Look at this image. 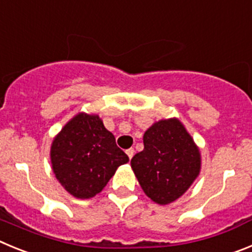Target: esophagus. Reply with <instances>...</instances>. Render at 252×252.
Returning <instances> with one entry per match:
<instances>
[{
    "instance_id": "obj_1",
    "label": "esophagus",
    "mask_w": 252,
    "mask_h": 252,
    "mask_svg": "<svg viewBox=\"0 0 252 252\" xmlns=\"http://www.w3.org/2000/svg\"><path fill=\"white\" fill-rule=\"evenodd\" d=\"M126 156L129 157V159H131V158H133V156H134V149H133V148L126 149Z\"/></svg>"
}]
</instances>
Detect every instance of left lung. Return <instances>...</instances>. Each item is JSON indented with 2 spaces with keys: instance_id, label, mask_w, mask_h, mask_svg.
Returning <instances> with one entry per match:
<instances>
[{
  "instance_id": "8db88e82",
  "label": "left lung",
  "mask_w": 252,
  "mask_h": 252,
  "mask_svg": "<svg viewBox=\"0 0 252 252\" xmlns=\"http://www.w3.org/2000/svg\"><path fill=\"white\" fill-rule=\"evenodd\" d=\"M144 149L131 158L144 193L158 205L180 198L193 183L201 169V154L178 119L154 123L143 135Z\"/></svg>"
}]
</instances>
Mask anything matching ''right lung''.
Here are the masks:
<instances>
[{"instance_id": "right-lung-1", "label": "right lung", "mask_w": 252, "mask_h": 252, "mask_svg": "<svg viewBox=\"0 0 252 252\" xmlns=\"http://www.w3.org/2000/svg\"><path fill=\"white\" fill-rule=\"evenodd\" d=\"M50 157L61 186L81 199L103 191L118 167L129 160L99 115L85 113L75 115L54 138Z\"/></svg>"}]
</instances>
